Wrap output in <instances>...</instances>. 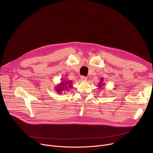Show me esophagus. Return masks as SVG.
<instances>
[{
	"label": "esophagus",
	"instance_id": "34e87169",
	"mask_svg": "<svg viewBox=\"0 0 153 153\" xmlns=\"http://www.w3.org/2000/svg\"><path fill=\"white\" fill-rule=\"evenodd\" d=\"M80 79L82 80H86L87 79V77H85V76H82L80 77Z\"/></svg>",
	"mask_w": 153,
	"mask_h": 153
}]
</instances>
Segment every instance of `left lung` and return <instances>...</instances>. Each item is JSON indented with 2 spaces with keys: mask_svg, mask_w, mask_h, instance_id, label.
<instances>
[{
  "mask_svg": "<svg viewBox=\"0 0 153 153\" xmlns=\"http://www.w3.org/2000/svg\"><path fill=\"white\" fill-rule=\"evenodd\" d=\"M103 79H103V78H101L100 79V83H99V85H98V87L99 88H102V87L103 86V85H104Z\"/></svg>",
  "mask_w": 153,
  "mask_h": 153,
  "instance_id": "left-lung-1",
  "label": "left lung"
}]
</instances>
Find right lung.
Masks as SVG:
<instances>
[{
  "label": "right lung",
  "instance_id": "add662e5",
  "mask_svg": "<svg viewBox=\"0 0 153 153\" xmlns=\"http://www.w3.org/2000/svg\"><path fill=\"white\" fill-rule=\"evenodd\" d=\"M72 81L71 80H63L55 87V91L58 94H62V91L65 90H69L72 87Z\"/></svg>",
  "mask_w": 153,
  "mask_h": 153
}]
</instances>
